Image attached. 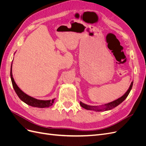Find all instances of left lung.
Here are the masks:
<instances>
[{"mask_svg": "<svg viewBox=\"0 0 146 146\" xmlns=\"http://www.w3.org/2000/svg\"><path fill=\"white\" fill-rule=\"evenodd\" d=\"M133 82H132L130 84L129 89H128V90L125 92V93L123 94L122 97L118 98L117 99H116L115 100L111 102H109L108 104H106L105 105H102L100 106H91V105H88L84 104L80 101V105H81L82 107H83L85 109H86L88 110H92V111H108V110H110L116 107L117 106H118L119 104H121L122 102L127 98V96H129L130 92L131 90L132 86H133Z\"/></svg>", "mask_w": 146, "mask_h": 146, "instance_id": "1", "label": "left lung"}]
</instances>
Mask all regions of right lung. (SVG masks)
Segmentation results:
<instances>
[{"mask_svg": "<svg viewBox=\"0 0 146 146\" xmlns=\"http://www.w3.org/2000/svg\"><path fill=\"white\" fill-rule=\"evenodd\" d=\"M12 64H13V63H11V69H10L11 80V82H12L13 87V88H14L16 94L17 95V96L19 97V98L22 101L24 102V103H25L26 104H27L30 106H32V107H33L42 108H48V107H50V106H52L54 102L55 99H52V100H38V99L32 98V97L27 95V94H25V92H24L20 89V88L18 87V86L17 85V84L16 83L14 78H13V77Z\"/></svg>", "mask_w": 146, "mask_h": 146, "instance_id": "add662e5", "label": "right lung"}]
</instances>
